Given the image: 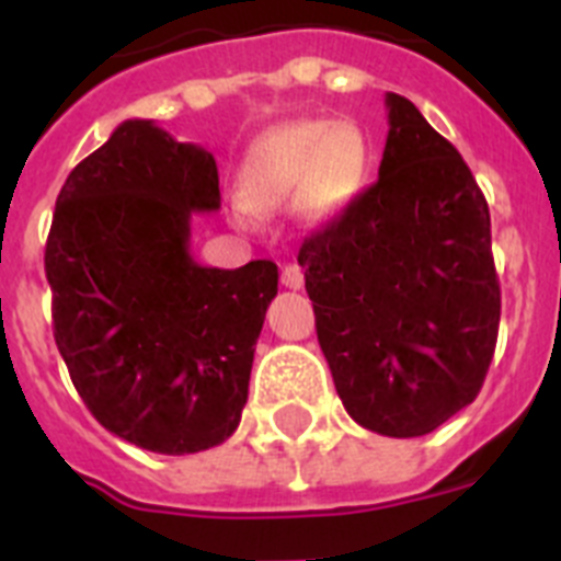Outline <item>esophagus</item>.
<instances>
[{
    "label": "esophagus",
    "mask_w": 561,
    "mask_h": 561,
    "mask_svg": "<svg viewBox=\"0 0 561 561\" xmlns=\"http://www.w3.org/2000/svg\"><path fill=\"white\" fill-rule=\"evenodd\" d=\"M280 284L286 289H304V270L297 264H286L284 272H280Z\"/></svg>",
    "instance_id": "esophagus-1"
}]
</instances>
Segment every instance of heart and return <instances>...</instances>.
Listing matches in <instances>:
<instances>
[{
	"label": "heart",
	"mask_w": 561,
	"mask_h": 561,
	"mask_svg": "<svg viewBox=\"0 0 561 561\" xmlns=\"http://www.w3.org/2000/svg\"><path fill=\"white\" fill-rule=\"evenodd\" d=\"M368 176V146L351 123L306 117L270 128L250 146L241 165L238 216L275 213L291 202L295 219L317 227L340 216Z\"/></svg>",
	"instance_id": "1"
}]
</instances>
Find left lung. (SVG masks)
Listing matches in <instances>:
<instances>
[{"instance_id":"left-lung-1","label":"left lung","mask_w":561,"mask_h":561,"mask_svg":"<svg viewBox=\"0 0 561 561\" xmlns=\"http://www.w3.org/2000/svg\"><path fill=\"white\" fill-rule=\"evenodd\" d=\"M379 180L297 252L351 419L415 438L480 393L500 325L492 219L472 171L388 92Z\"/></svg>"}]
</instances>
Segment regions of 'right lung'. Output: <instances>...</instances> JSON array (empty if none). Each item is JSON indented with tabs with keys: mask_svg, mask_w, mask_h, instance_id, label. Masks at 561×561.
<instances>
[{
	"mask_svg": "<svg viewBox=\"0 0 561 561\" xmlns=\"http://www.w3.org/2000/svg\"><path fill=\"white\" fill-rule=\"evenodd\" d=\"M221 207L213 153L126 121L72 168L44 250L53 334L108 433L160 455L236 433L277 266H202L193 213Z\"/></svg>",
	"mask_w": 561,
	"mask_h": 561,
	"instance_id": "obj_1",
	"label": "right lung"
}]
</instances>
